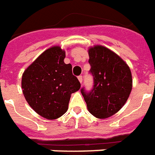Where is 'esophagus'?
<instances>
[{
  "label": "esophagus",
  "instance_id": "34e87169",
  "mask_svg": "<svg viewBox=\"0 0 155 155\" xmlns=\"http://www.w3.org/2000/svg\"><path fill=\"white\" fill-rule=\"evenodd\" d=\"M78 80H79V81L81 82V84H82V82H83V77H82V75L78 76Z\"/></svg>",
  "mask_w": 155,
  "mask_h": 155
}]
</instances>
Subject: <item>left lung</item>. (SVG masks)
<instances>
[{"label": "left lung", "instance_id": "left-lung-1", "mask_svg": "<svg viewBox=\"0 0 155 155\" xmlns=\"http://www.w3.org/2000/svg\"><path fill=\"white\" fill-rule=\"evenodd\" d=\"M88 52L94 85L89 92L82 88L81 94L91 114L106 119L120 110L130 96L131 71L128 64L108 48L95 45Z\"/></svg>", "mask_w": 155, "mask_h": 155}]
</instances>
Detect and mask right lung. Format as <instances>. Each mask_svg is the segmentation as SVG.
Masks as SVG:
<instances>
[{"instance_id":"obj_1","label":"right lung","mask_w":155,"mask_h":155,"mask_svg":"<svg viewBox=\"0 0 155 155\" xmlns=\"http://www.w3.org/2000/svg\"><path fill=\"white\" fill-rule=\"evenodd\" d=\"M65 52L59 46L44 51L22 74L21 88L34 110L48 120H55L67 111L72 93L81 83L65 64Z\"/></svg>"}]
</instances>
